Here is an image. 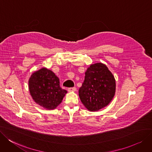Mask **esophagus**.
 <instances>
[{
    "instance_id": "1",
    "label": "esophagus",
    "mask_w": 152,
    "mask_h": 152,
    "mask_svg": "<svg viewBox=\"0 0 152 152\" xmlns=\"http://www.w3.org/2000/svg\"><path fill=\"white\" fill-rule=\"evenodd\" d=\"M77 88L75 87H73V88H68V92H75L76 91Z\"/></svg>"
}]
</instances>
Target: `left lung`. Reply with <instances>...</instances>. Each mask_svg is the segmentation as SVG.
Returning <instances> with one entry per match:
<instances>
[{
  "label": "left lung",
  "mask_w": 152,
  "mask_h": 152,
  "mask_svg": "<svg viewBox=\"0 0 152 152\" xmlns=\"http://www.w3.org/2000/svg\"><path fill=\"white\" fill-rule=\"evenodd\" d=\"M85 80L78 90L83 105L91 112L99 111L112 100L116 83L112 73L102 63L91 64L85 73Z\"/></svg>",
  "instance_id": "1"
}]
</instances>
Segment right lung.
Here are the masks:
<instances>
[{"label": "right lung", "mask_w": 152, "mask_h": 152, "mask_svg": "<svg viewBox=\"0 0 152 152\" xmlns=\"http://www.w3.org/2000/svg\"><path fill=\"white\" fill-rule=\"evenodd\" d=\"M28 89L36 104L53 110L61 104L67 91L60 87L59 78L46 68L34 72L28 80Z\"/></svg>", "instance_id": "obj_1"}]
</instances>
